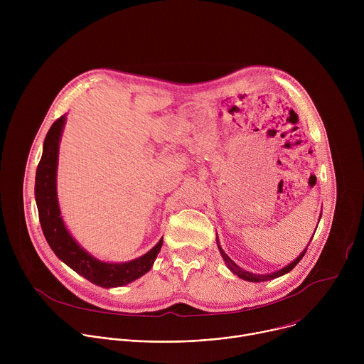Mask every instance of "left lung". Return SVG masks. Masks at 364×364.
<instances>
[{
  "mask_svg": "<svg viewBox=\"0 0 364 364\" xmlns=\"http://www.w3.org/2000/svg\"><path fill=\"white\" fill-rule=\"evenodd\" d=\"M218 246H219V250H220V253H222V256H223V259H225V262L228 264L229 269H230L232 272H235L239 278L246 279V281H250V282H262V281H269V279H274V278H278V277H282V275L288 274L289 271H292V269L298 265V262L301 261V259H302V257H304V255H305V252H306V249H305V250H302V253L295 259L294 262H291L288 267H285L284 269H281V271H278V272H274V274H269V275H255V274L246 272V271H243L242 268H239V267L232 261V259H230V257L223 252V249L220 247L219 242H218Z\"/></svg>",
  "mask_w": 364,
  "mask_h": 364,
  "instance_id": "obj_1",
  "label": "left lung"
}]
</instances>
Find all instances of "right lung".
<instances>
[{"label":"right lung","mask_w":364,"mask_h":364,"mask_svg":"<svg viewBox=\"0 0 364 364\" xmlns=\"http://www.w3.org/2000/svg\"><path fill=\"white\" fill-rule=\"evenodd\" d=\"M63 125L65 117H60L50 127L44 139L41 160L36 171L34 196L44 237L60 261L92 284L103 288L129 284L151 269L163 246V237L149 252L125 264L100 262L75 242L60 218L56 194L58 154Z\"/></svg>","instance_id":"add662e5"}]
</instances>
